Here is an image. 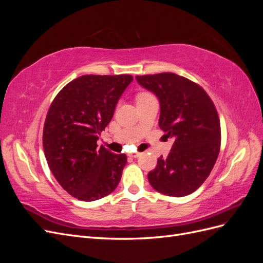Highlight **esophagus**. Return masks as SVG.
Masks as SVG:
<instances>
[{
    "label": "esophagus",
    "mask_w": 263,
    "mask_h": 263,
    "mask_svg": "<svg viewBox=\"0 0 263 263\" xmlns=\"http://www.w3.org/2000/svg\"><path fill=\"white\" fill-rule=\"evenodd\" d=\"M140 156V154H138V153H136V154H132V155H129V157L130 158H138Z\"/></svg>",
    "instance_id": "esophagus-1"
}]
</instances>
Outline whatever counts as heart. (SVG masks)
Segmentation results:
<instances>
[{"mask_svg":"<svg viewBox=\"0 0 263 263\" xmlns=\"http://www.w3.org/2000/svg\"><path fill=\"white\" fill-rule=\"evenodd\" d=\"M150 97H153V95L147 93V92H141V93H139V94L137 95V97H136V101H137V102L144 101V100H146V99H148V98H150Z\"/></svg>","mask_w":263,"mask_h":263,"instance_id":"1","label":"heart"}]
</instances>
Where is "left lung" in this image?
Here are the masks:
<instances>
[{"label":"left lung","mask_w":263,"mask_h":263,"mask_svg":"<svg viewBox=\"0 0 263 263\" xmlns=\"http://www.w3.org/2000/svg\"><path fill=\"white\" fill-rule=\"evenodd\" d=\"M136 80L160 103L159 127L173 139L170 154L148 173L157 192L182 197L208 179L220 147L219 118L200 85L176 73L137 76Z\"/></svg>","instance_id":"obj_1"}]
</instances>
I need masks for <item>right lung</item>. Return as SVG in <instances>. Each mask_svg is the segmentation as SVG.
<instances>
[{
    "mask_svg": "<svg viewBox=\"0 0 263 263\" xmlns=\"http://www.w3.org/2000/svg\"><path fill=\"white\" fill-rule=\"evenodd\" d=\"M132 81L128 74L82 76L51 103L43 134L45 156L59 184L78 200H100L121 181L126 155L99 148L97 141Z\"/></svg>",
    "mask_w": 263,
    "mask_h": 263,
    "instance_id": "right-lung-1",
    "label": "right lung"
}]
</instances>
